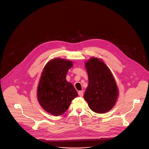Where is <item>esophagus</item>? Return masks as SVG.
Here are the masks:
<instances>
[{
	"mask_svg": "<svg viewBox=\"0 0 149 149\" xmlns=\"http://www.w3.org/2000/svg\"><path fill=\"white\" fill-rule=\"evenodd\" d=\"M78 95L80 96V97H82L83 96V91H79L78 92Z\"/></svg>",
	"mask_w": 149,
	"mask_h": 149,
	"instance_id": "1",
	"label": "esophagus"
}]
</instances>
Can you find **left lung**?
Masks as SVG:
<instances>
[{"mask_svg": "<svg viewBox=\"0 0 149 149\" xmlns=\"http://www.w3.org/2000/svg\"><path fill=\"white\" fill-rule=\"evenodd\" d=\"M88 85L84 95L91 110L104 113L114 107L118 88L114 77L107 66L99 58L92 57L86 63Z\"/></svg>", "mask_w": 149, "mask_h": 149, "instance_id": "8db88e82", "label": "left lung"}]
</instances>
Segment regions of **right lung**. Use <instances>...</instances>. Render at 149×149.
I'll use <instances>...</instances> for the list:
<instances>
[{
  "label": "right lung",
  "mask_w": 149,
  "mask_h": 149,
  "mask_svg": "<svg viewBox=\"0 0 149 149\" xmlns=\"http://www.w3.org/2000/svg\"><path fill=\"white\" fill-rule=\"evenodd\" d=\"M72 62L54 58L45 66L38 87V100L48 113L60 116L66 111L71 101L78 96L73 85L66 80Z\"/></svg>",
  "instance_id": "obj_1"
}]
</instances>
